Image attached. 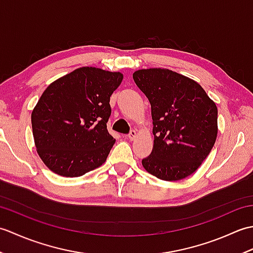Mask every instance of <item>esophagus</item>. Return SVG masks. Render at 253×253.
Listing matches in <instances>:
<instances>
[{"label":"esophagus","mask_w":253,"mask_h":253,"mask_svg":"<svg viewBox=\"0 0 253 253\" xmlns=\"http://www.w3.org/2000/svg\"><path fill=\"white\" fill-rule=\"evenodd\" d=\"M136 137H137V131L135 129H131L129 131V133H128V138H129L130 140H133V139H135Z\"/></svg>","instance_id":"esophagus-1"}]
</instances>
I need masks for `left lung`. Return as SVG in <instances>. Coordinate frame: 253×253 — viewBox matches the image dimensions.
I'll use <instances>...</instances> for the list:
<instances>
[{
  "label": "left lung",
  "mask_w": 253,
  "mask_h": 253,
  "mask_svg": "<svg viewBox=\"0 0 253 253\" xmlns=\"http://www.w3.org/2000/svg\"><path fill=\"white\" fill-rule=\"evenodd\" d=\"M132 78L151 104L153 120L154 144L143 168L162 180L186 178L215 143V103L195 80L169 69H141Z\"/></svg>",
  "instance_id": "1"
}]
</instances>
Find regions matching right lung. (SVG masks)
I'll list each match as a JSON object with an SVG mask.
<instances>
[{"mask_svg":"<svg viewBox=\"0 0 253 253\" xmlns=\"http://www.w3.org/2000/svg\"><path fill=\"white\" fill-rule=\"evenodd\" d=\"M121 73L82 67L55 80L31 114L38 154L55 174L83 176L105 162L115 139L106 129Z\"/></svg>","mask_w":253,"mask_h":253,"instance_id":"right-lung-1","label":"right lung"}]
</instances>
